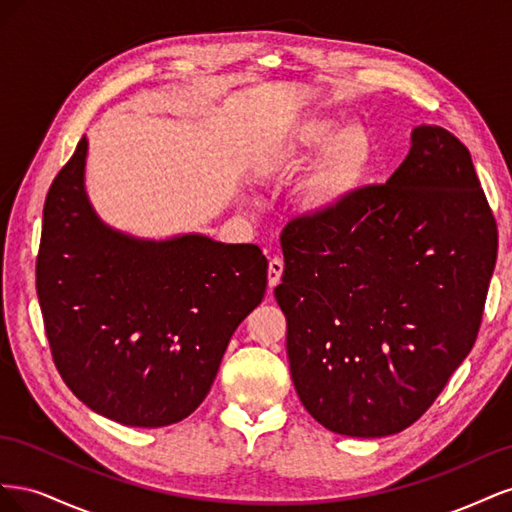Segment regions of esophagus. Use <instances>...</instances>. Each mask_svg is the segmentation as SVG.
Returning <instances> with one entry per match:
<instances>
[{
	"mask_svg": "<svg viewBox=\"0 0 512 512\" xmlns=\"http://www.w3.org/2000/svg\"><path fill=\"white\" fill-rule=\"evenodd\" d=\"M282 273H284V260L282 258H271L269 260V286H277L282 280Z\"/></svg>",
	"mask_w": 512,
	"mask_h": 512,
	"instance_id": "34e87169",
	"label": "esophagus"
}]
</instances>
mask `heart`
<instances>
[{"mask_svg": "<svg viewBox=\"0 0 512 512\" xmlns=\"http://www.w3.org/2000/svg\"><path fill=\"white\" fill-rule=\"evenodd\" d=\"M314 151H318L316 158L297 183V200L309 215H329L361 190L374 162V143L361 123L339 128L331 115L303 113L282 121L273 132L267 164L275 170H290Z\"/></svg>", "mask_w": 512, "mask_h": 512, "instance_id": "heart-1", "label": "heart"}]
</instances>
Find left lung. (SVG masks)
I'll list each match as a JSON object with an SVG mask.
<instances>
[{
  "label": "left lung",
  "instance_id": "1",
  "mask_svg": "<svg viewBox=\"0 0 512 512\" xmlns=\"http://www.w3.org/2000/svg\"><path fill=\"white\" fill-rule=\"evenodd\" d=\"M290 376L320 425L382 438L421 418L472 350L498 226L468 147L418 126L406 160L282 232Z\"/></svg>",
  "mask_w": 512,
  "mask_h": 512
}]
</instances>
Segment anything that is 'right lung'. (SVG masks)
Listing matches in <instances>:
<instances>
[{
	"label": "right lung",
	"mask_w": 512,
	"mask_h": 512,
	"mask_svg": "<svg viewBox=\"0 0 512 512\" xmlns=\"http://www.w3.org/2000/svg\"><path fill=\"white\" fill-rule=\"evenodd\" d=\"M87 138L46 194L36 290L59 376L87 408L130 427L183 421L207 397L232 333L260 305L258 245L203 235L134 239L85 194Z\"/></svg>",
	"instance_id": "1"
}]
</instances>
